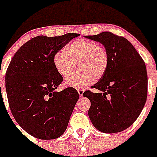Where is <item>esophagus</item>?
<instances>
[{
	"label": "esophagus",
	"instance_id": "obj_1",
	"mask_svg": "<svg viewBox=\"0 0 157 157\" xmlns=\"http://www.w3.org/2000/svg\"><path fill=\"white\" fill-rule=\"evenodd\" d=\"M77 91H78L79 95H80L81 97V96L83 95L84 91H85V90H84L83 88H78V89H77Z\"/></svg>",
	"mask_w": 157,
	"mask_h": 157
}]
</instances>
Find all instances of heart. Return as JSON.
Returning a JSON list of instances; mask_svg holds the SVG:
<instances>
[{"instance_id": "obj_1", "label": "heart", "mask_w": 157, "mask_h": 157, "mask_svg": "<svg viewBox=\"0 0 157 157\" xmlns=\"http://www.w3.org/2000/svg\"><path fill=\"white\" fill-rule=\"evenodd\" d=\"M77 63L79 70L67 77V86L80 87L99 80L108 67V55L103 45L94 40L77 39L67 46L66 52L59 50L54 56V65L63 77L71 74Z\"/></svg>"}]
</instances>
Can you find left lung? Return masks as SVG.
Segmentation results:
<instances>
[{"label":"left lung","instance_id":"1","mask_svg":"<svg viewBox=\"0 0 157 157\" xmlns=\"http://www.w3.org/2000/svg\"><path fill=\"white\" fill-rule=\"evenodd\" d=\"M104 45L108 67L99 81L86 90L90 100L88 114L92 124L103 133L113 134L129 128L141 113L147 96L146 65L129 40L110 32L86 36Z\"/></svg>","mask_w":157,"mask_h":157}]
</instances>
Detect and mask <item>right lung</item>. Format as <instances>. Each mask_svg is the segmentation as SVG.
Masks as SVG:
<instances>
[{
    "label": "right lung",
    "instance_id": "add662e5",
    "mask_svg": "<svg viewBox=\"0 0 157 157\" xmlns=\"http://www.w3.org/2000/svg\"><path fill=\"white\" fill-rule=\"evenodd\" d=\"M78 36L32 38L9 64L6 73L9 106L17 123L35 138L57 139L66 130L79 94L72 87L55 90L63 78L55 69L54 56Z\"/></svg>",
    "mask_w": 157,
    "mask_h": 157
}]
</instances>
